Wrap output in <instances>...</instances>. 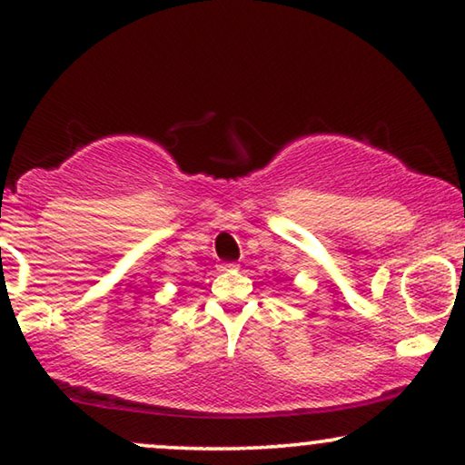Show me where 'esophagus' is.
<instances>
[{
    "instance_id": "esophagus-1",
    "label": "esophagus",
    "mask_w": 465,
    "mask_h": 465,
    "mask_svg": "<svg viewBox=\"0 0 465 465\" xmlns=\"http://www.w3.org/2000/svg\"><path fill=\"white\" fill-rule=\"evenodd\" d=\"M239 264L237 262H220V271H237Z\"/></svg>"
}]
</instances>
